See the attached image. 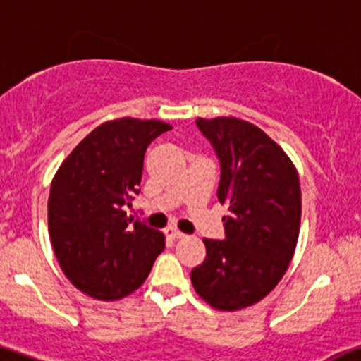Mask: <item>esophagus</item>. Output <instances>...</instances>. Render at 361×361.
I'll list each match as a JSON object with an SVG mask.
<instances>
[{
  "instance_id": "1",
  "label": "esophagus",
  "mask_w": 361,
  "mask_h": 361,
  "mask_svg": "<svg viewBox=\"0 0 361 361\" xmlns=\"http://www.w3.org/2000/svg\"><path fill=\"white\" fill-rule=\"evenodd\" d=\"M164 235L168 236L169 240H181V238H185L183 233H181L180 229H176V228H168L164 231Z\"/></svg>"
}]
</instances>
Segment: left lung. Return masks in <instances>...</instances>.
I'll use <instances>...</instances> for the list:
<instances>
[{"label":"left lung","mask_w":361,"mask_h":361,"mask_svg":"<svg viewBox=\"0 0 361 361\" xmlns=\"http://www.w3.org/2000/svg\"><path fill=\"white\" fill-rule=\"evenodd\" d=\"M221 162L217 199L228 204L224 240H204L192 271L197 295L235 312L265 298L288 271L302 219L300 178L288 154L259 126L233 116L197 118Z\"/></svg>","instance_id":"1"}]
</instances>
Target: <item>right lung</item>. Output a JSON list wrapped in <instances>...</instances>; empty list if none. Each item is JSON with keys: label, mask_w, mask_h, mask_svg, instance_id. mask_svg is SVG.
I'll return each mask as SVG.
<instances>
[{"label": "right lung", "mask_w": 361, "mask_h": 361, "mask_svg": "<svg viewBox=\"0 0 361 361\" xmlns=\"http://www.w3.org/2000/svg\"><path fill=\"white\" fill-rule=\"evenodd\" d=\"M171 130L159 120L118 118L99 125L54 174L47 224L63 272L92 298L114 302L147 279L164 235L126 217L138 195L149 144Z\"/></svg>", "instance_id": "obj_1"}]
</instances>
